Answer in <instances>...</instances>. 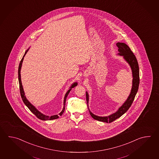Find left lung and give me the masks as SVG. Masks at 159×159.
I'll return each instance as SVG.
<instances>
[{
	"label": "left lung",
	"mask_w": 159,
	"mask_h": 159,
	"mask_svg": "<svg viewBox=\"0 0 159 159\" xmlns=\"http://www.w3.org/2000/svg\"><path fill=\"white\" fill-rule=\"evenodd\" d=\"M117 47L119 48L118 51L119 52V54L121 56H123L124 59L129 63V65L131 67L133 74V85H132V90L129 97L125 103L123 104L119 109L117 110V112L115 113L112 114L111 115L106 116V117H99L96 116L95 115L92 114L90 112L89 109L88 108L89 113L91 116L93 117L95 120H98L102 122L105 123H111L114 121V120H116L120 116H121L123 114H125L126 111L131 106L132 103L134 99L135 96L138 92V87L139 84V66H138V62L134 54L132 52L131 49H130L128 45H126L124 43H117L116 44ZM86 99H87V105L88 107V101H89V97L88 94L86 92Z\"/></svg>",
	"instance_id": "left-lung-1"
}]
</instances>
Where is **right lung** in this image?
Instances as JSON below:
<instances>
[{"mask_svg":"<svg viewBox=\"0 0 159 159\" xmlns=\"http://www.w3.org/2000/svg\"><path fill=\"white\" fill-rule=\"evenodd\" d=\"M27 51H28V50H27V51L25 52L24 55V56L22 57V58L21 59V61H20V63L19 64V66H18V81H19L20 91V94H21L22 99V101H23V102H24V103L25 104V105L27 106V107L29 108V109L30 110V111H31V112H33V114L36 116V117H38V118L39 119H40V120H50L56 119L59 117V116H58V115H53V116H46L45 115L42 114L40 112H39L38 110H36V108H35L34 106L31 105V104L30 103V102L28 101V100L26 98V97L25 96L24 91L23 87H22V83H21V74H20V71H21V66H22V61H23V60H24V57L25 56V54H26ZM77 84H77L76 83H74L72 84V85L71 86V87H70V89L67 92V93H66L65 96V98H64V102H63V105H64V106H63V110H62V111H61V112H60V114H59L60 116H61V115H62V114L63 113V112L65 111V104H66V98H67V97L68 96L69 93H70V90H71V88H74V87H75V86H76V85H77Z\"/></svg>","mask_w":159,"mask_h":159,"instance_id":"obj_1","label":"right lung"}]
</instances>
